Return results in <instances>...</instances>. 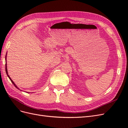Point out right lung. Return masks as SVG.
<instances>
[{
	"mask_svg": "<svg viewBox=\"0 0 128 128\" xmlns=\"http://www.w3.org/2000/svg\"><path fill=\"white\" fill-rule=\"evenodd\" d=\"M6 58H7V53H6V56H5V60H6V64H5V70H6V74H7V75L8 76V78H10V81L12 82V83L13 84V85L14 86L16 87L17 88H18V90H21V91H22L21 90H20V88H18V86H16V85H15V84L14 83V82H13V81L12 80L11 78H10V76L8 75V72H7V62H6Z\"/></svg>",
	"mask_w": 128,
	"mask_h": 128,
	"instance_id": "right-lung-1",
	"label": "right lung"
}]
</instances>
